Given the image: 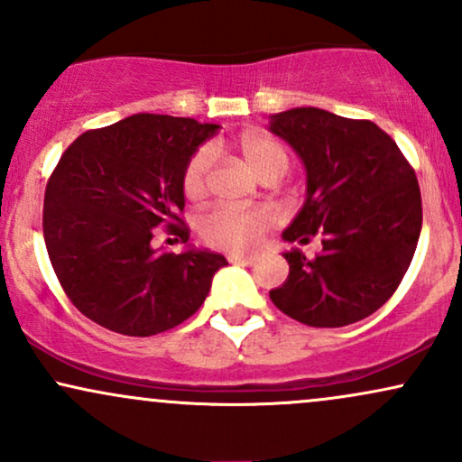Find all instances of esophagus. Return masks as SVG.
<instances>
[{"mask_svg": "<svg viewBox=\"0 0 462 462\" xmlns=\"http://www.w3.org/2000/svg\"><path fill=\"white\" fill-rule=\"evenodd\" d=\"M227 261L235 264H254L256 263V256H249V254H230Z\"/></svg>", "mask_w": 462, "mask_h": 462, "instance_id": "34e87169", "label": "esophagus"}]
</instances>
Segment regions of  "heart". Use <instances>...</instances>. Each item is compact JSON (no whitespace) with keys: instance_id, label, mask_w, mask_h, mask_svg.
Returning <instances> with one entry per match:
<instances>
[{"instance_id":"heart-1","label":"heart","mask_w":462,"mask_h":462,"mask_svg":"<svg viewBox=\"0 0 462 462\" xmlns=\"http://www.w3.org/2000/svg\"><path fill=\"white\" fill-rule=\"evenodd\" d=\"M243 162L258 180H278L289 169V152L273 136L263 132L243 134L236 145ZM213 167V153L201 150L190 158L184 169L182 187L189 199H201L208 189V173ZM272 226V217L264 210L247 208H215L199 219V235L210 247L226 249V252H241L252 249L261 243V236Z\"/></svg>"}]
</instances>
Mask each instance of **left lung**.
Instances as JSON below:
<instances>
[{
  "label": "left lung",
  "instance_id": "1",
  "mask_svg": "<svg viewBox=\"0 0 462 462\" xmlns=\"http://www.w3.org/2000/svg\"><path fill=\"white\" fill-rule=\"evenodd\" d=\"M269 132L289 143L306 171V199L282 238L306 245L315 261L282 252L289 278L269 298L312 328H341L384 304L404 278L421 232V193L395 141L371 121L321 108L269 116Z\"/></svg>",
  "mask_w": 462,
  "mask_h": 462
}]
</instances>
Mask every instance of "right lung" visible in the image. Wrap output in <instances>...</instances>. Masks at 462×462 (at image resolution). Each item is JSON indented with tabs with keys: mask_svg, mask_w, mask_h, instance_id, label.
Returning <instances> with one entry per match:
<instances>
[{
	"mask_svg": "<svg viewBox=\"0 0 462 462\" xmlns=\"http://www.w3.org/2000/svg\"><path fill=\"white\" fill-rule=\"evenodd\" d=\"M221 125L187 116L132 115L78 136L45 190L51 267L84 317L128 337L171 330L204 304L227 261L187 245H152L158 227L189 241L184 169Z\"/></svg>",
	"mask_w": 462,
	"mask_h": 462,
	"instance_id": "add662e5",
	"label": "right lung"
}]
</instances>
